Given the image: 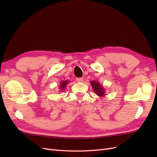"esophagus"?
<instances>
[{
	"label": "esophagus",
	"instance_id": "esophagus-1",
	"mask_svg": "<svg viewBox=\"0 0 157 157\" xmlns=\"http://www.w3.org/2000/svg\"><path fill=\"white\" fill-rule=\"evenodd\" d=\"M83 78H76V80H77V82H83Z\"/></svg>",
	"mask_w": 157,
	"mask_h": 157
}]
</instances>
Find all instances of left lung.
Returning <instances> with one entry per match:
<instances>
[{"mask_svg":"<svg viewBox=\"0 0 157 157\" xmlns=\"http://www.w3.org/2000/svg\"><path fill=\"white\" fill-rule=\"evenodd\" d=\"M90 84L92 86L94 92L98 96L103 97L105 96V90L102 86H101L100 83L99 82L96 81V80H92V81H90Z\"/></svg>","mask_w":157,"mask_h":157,"instance_id":"1","label":"left lung"}]
</instances>
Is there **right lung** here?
Instances as JSON below:
<instances>
[{
    "instance_id": "right-lung-1",
    "label": "right lung",
    "mask_w": 157,
    "mask_h": 157,
    "mask_svg": "<svg viewBox=\"0 0 157 157\" xmlns=\"http://www.w3.org/2000/svg\"><path fill=\"white\" fill-rule=\"evenodd\" d=\"M69 82V80H62V81L60 82L59 88L61 91H63V90L65 89L66 86H67Z\"/></svg>"
}]
</instances>
